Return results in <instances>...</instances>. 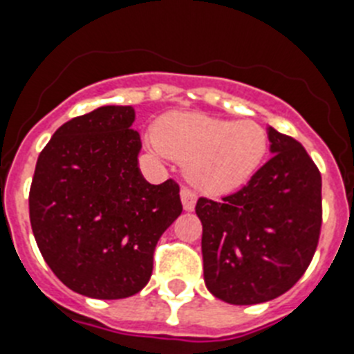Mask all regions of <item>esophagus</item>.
<instances>
[{
	"instance_id": "1",
	"label": "esophagus",
	"mask_w": 354,
	"mask_h": 354,
	"mask_svg": "<svg viewBox=\"0 0 354 354\" xmlns=\"http://www.w3.org/2000/svg\"><path fill=\"white\" fill-rule=\"evenodd\" d=\"M181 196V203H183V208H185L187 212H192L196 207V201H198V196H196V192L192 189H189V187H183L180 192Z\"/></svg>"
}]
</instances>
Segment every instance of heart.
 Masks as SVG:
<instances>
[{
	"label": "heart",
	"mask_w": 354,
	"mask_h": 354,
	"mask_svg": "<svg viewBox=\"0 0 354 354\" xmlns=\"http://www.w3.org/2000/svg\"><path fill=\"white\" fill-rule=\"evenodd\" d=\"M153 139L169 158L187 165L190 181L207 192H230L250 181L269 151V135L254 121H228L203 113H169Z\"/></svg>",
	"instance_id": "obj_1"
}]
</instances>
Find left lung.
Returning a JSON list of instances; mask_svg holds the SVG:
<instances>
[{"label": "left lung", "mask_w": 354, "mask_h": 354, "mask_svg": "<svg viewBox=\"0 0 354 354\" xmlns=\"http://www.w3.org/2000/svg\"><path fill=\"white\" fill-rule=\"evenodd\" d=\"M270 160L221 201L199 198L203 276L230 305H258L297 283L317 250L322 180L306 149L269 128Z\"/></svg>", "instance_id": "1"}]
</instances>
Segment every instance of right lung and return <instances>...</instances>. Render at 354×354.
I'll return each mask as SVG.
<instances>
[{
    "label": "right lung",
    "instance_id": "right-lung-1",
    "mask_svg": "<svg viewBox=\"0 0 354 354\" xmlns=\"http://www.w3.org/2000/svg\"><path fill=\"white\" fill-rule=\"evenodd\" d=\"M131 106H101L71 119L37 158L30 223L60 281L94 299L142 290L162 233L183 207L169 178L151 185L139 169Z\"/></svg>",
    "mask_w": 354,
    "mask_h": 354
}]
</instances>
